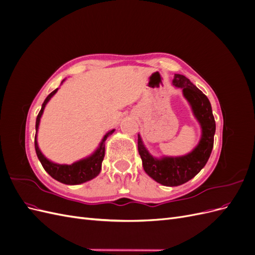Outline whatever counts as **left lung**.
I'll use <instances>...</instances> for the list:
<instances>
[{
    "instance_id": "1",
    "label": "left lung",
    "mask_w": 255,
    "mask_h": 255,
    "mask_svg": "<svg viewBox=\"0 0 255 255\" xmlns=\"http://www.w3.org/2000/svg\"><path fill=\"white\" fill-rule=\"evenodd\" d=\"M172 85L182 90L195 118L201 127V137L189 153L182 156L155 157L145 148L138 134V152L145 173L164 186H179L197 175L207 163L214 145L216 123L210 100L186 76L174 74Z\"/></svg>"
}]
</instances>
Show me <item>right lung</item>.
<instances>
[{
    "mask_svg": "<svg viewBox=\"0 0 255 255\" xmlns=\"http://www.w3.org/2000/svg\"><path fill=\"white\" fill-rule=\"evenodd\" d=\"M64 82H65V80L61 81V84H63ZM57 90H58V88L52 91L51 94L47 97V99L44 100V102L42 103V106H41V110L37 116L36 135H35L36 154L38 156V159L40 160V163H41L44 170L47 171L54 180H56V181L63 183V184H66V185H79V184H83L85 182H88L92 179H95V177L98 176L99 173L101 172L102 161H103V158L105 155V140L107 139V137L115 132V128L109 130V132L104 135L101 142H100L99 146L94 153L90 154V155L87 157H84L80 160L74 161V163L71 165L54 163V161L45 157L42 154L41 150L39 149V145H38L37 134H38V128H39L40 119L42 117L44 107L48 104L51 98L56 94Z\"/></svg>",
    "mask_w": 255,
    "mask_h": 255,
    "instance_id": "add662e5",
    "label": "right lung"
}]
</instances>
